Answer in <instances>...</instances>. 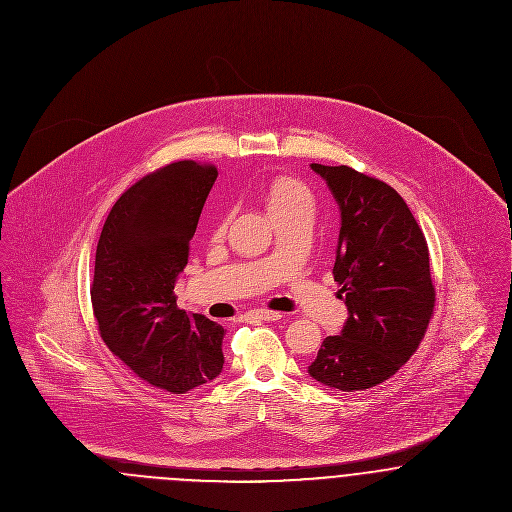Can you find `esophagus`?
I'll list each match as a JSON object with an SVG mask.
<instances>
[{
	"label": "esophagus",
	"mask_w": 512,
	"mask_h": 512,
	"mask_svg": "<svg viewBox=\"0 0 512 512\" xmlns=\"http://www.w3.org/2000/svg\"><path fill=\"white\" fill-rule=\"evenodd\" d=\"M246 319H260V321H278L282 319L280 311H272V309H252L246 313Z\"/></svg>",
	"instance_id": "1"
}]
</instances>
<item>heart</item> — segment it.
<instances>
[{"instance_id": "obj_1", "label": "heart", "mask_w": 512, "mask_h": 512, "mask_svg": "<svg viewBox=\"0 0 512 512\" xmlns=\"http://www.w3.org/2000/svg\"><path fill=\"white\" fill-rule=\"evenodd\" d=\"M315 199L311 189L295 179V177H276L268 189V209L270 213H280V211H295V209H309L313 211ZM226 220L220 222L224 226Z\"/></svg>"}]
</instances>
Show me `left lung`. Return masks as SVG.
<instances>
[{"label":"left lung","instance_id":"8db88e82","mask_svg":"<svg viewBox=\"0 0 512 512\" xmlns=\"http://www.w3.org/2000/svg\"><path fill=\"white\" fill-rule=\"evenodd\" d=\"M341 211L333 278L349 309L341 335L327 337L309 374L343 392L372 388L420 347L436 305L426 236L384 181L347 165L311 163Z\"/></svg>","mask_w":512,"mask_h":512}]
</instances>
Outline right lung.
Returning a JSON list of instances; mask_svg holds the SVG:
<instances>
[{"mask_svg":"<svg viewBox=\"0 0 512 512\" xmlns=\"http://www.w3.org/2000/svg\"><path fill=\"white\" fill-rule=\"evenodd\" d=\"M219 171L193 159L167 163L134 183L104 222L92 311L106 347L144 382L171 394L217 378L224 329L177 307L175 282Z\"/></svg>","mask_w":512,"mask_h":512,"instance_id":"1","label":"right lung"}]
</instances>
